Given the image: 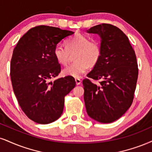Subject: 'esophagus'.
Returning a JSON list of instances; mask_svg holds the SVG:
<instances>
[{
    "instance_id": "1",
    "label": "esophagus",
    "mask_w": 152,
    "mask_h": 152,
    "mask_svg": "<svg viewBox=\"0 0 152 152\" xmlns=\"http://www.w3.org/2000/svg\"><path fill=\"white\" fill-rule=\"evenodd\" d=\"M81 80L79 79V78H76L75 79V82H76V85H80L81 84Z\"/></svg>"
}]
</instances>
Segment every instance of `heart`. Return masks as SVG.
Segmentation results:
<instances>
[{"mask_svg":"<svg viewBox=\"0 0 152 152\" xmlns=\"http://www.w3.org/2000/svg\"><path fill=\"white\" fill-rule=\"evenodd\" d=\"M66 48L56 46L53 50V56L58 63L66 65L69 62V53L77 51L75 63L69 65L63 70L66 76L79 78L89 67L98 63L102 56L100 44L91 41L89 37L82 34H77L70 37L65 42Z\"/></svg>","mask_w":152,"mask_h":152,"instance_id":"obj_1","label":"heart"}]
</instances>
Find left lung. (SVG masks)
<instances>
[{
	"instance_id": "obj_1",
	"label": "left lung",
	"mask_w": 152,
	"mask_h": 152,
	"mask_svg": "<svg viewBox=\"0 0 152 152\" xmlns=\"http://www.w3.org/2000/svg\"><path fill=\"white\" fill-rule=\"evenodd\" d=\"M87 33L101 37L102 56L87 77L101 80L99 85L89 79L82 82L87 114L103 123L116 121L132 105L138 77L134 50L128 37L110 24L94 26Z\"/></svg>"
}]
</instances>
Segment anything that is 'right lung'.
Wrapping results in <instances>:
<instances>
[{
    "label": "right lung",
    "instance_id": "right-lung-1",
    "mask_svg": "<svg viewBox=\"0 0 152 152\" xmlns=\"http://www.w3.org/2000/svg\"><path fill=\"white\" fill-rule=\"evenodd\" d=\"M73 34L58 27L37 26L24 34L13 50V91L26 115L39 124H48L61 117L65 96L75 87V80L70 76L49 82L61 70L54 58V48Z\"/></svg>",
    "mask_w": 152,
    "mask_h": 152
}]
</instances>
